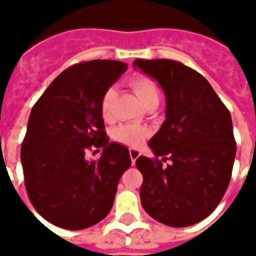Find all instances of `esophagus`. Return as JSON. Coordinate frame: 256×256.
Wrapping results in <instances>:
<instances>
[{"label": "esophagus", "instance_id": "1", "mask_svg": "<svg viewBox=\"0 0 256 256\" xmlns=\"http://www.w3.org/2000/svg\"><path fill=\"white\" fill-rule=\"evenodd\" d=\"M128 154H130V158H132V164H135V161H136V158H138L139 156H140V152H139L138 150L130 148V150H128Z\"/></svg>", "mask_w": 256, "mask_h": 256}]
</instances>
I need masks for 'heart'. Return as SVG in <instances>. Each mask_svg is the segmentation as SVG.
I'll return each instance as SVG.
<instances>
[{
	"mask_svg": "<svg viewBox=\"0 0 256 256\" xmlns=\"http://www.w3.org/2000/svg\"><path fill=\"white\" fill-rule=\"evenodd\" d=\"M130 86H132L134 92L138 96V98L144 106L148 104H151V102H158V98H160L158 88L152 79L147 78V76H135V78H132L130 80ZM114 95V90L113 88H108L102 98L100 109H102V114L105 120H109L112 116V104H113ZM147 136V128L136 124H121L120 128H116L114 134H113V138L118 143H122L124 146H130V147H138V146H140Z\"/></svg>",
	"mask_w": 256,
	"mask_h": 256,
	"instance_id": "obj_1",
	"label": "heart"
}]
</instances>
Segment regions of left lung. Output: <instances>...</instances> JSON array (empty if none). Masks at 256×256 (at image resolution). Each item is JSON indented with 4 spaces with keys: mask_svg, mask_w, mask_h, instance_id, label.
Here are the masks:
<instances>
[{
    "mask_svg": "<svg viewBox=\"0 0 256 256\" xmlns=\"http://www.w3.org/2000/svg\"><path fill=\"white\" fill-rule=\"evenodd\" d=\"M132 66L158 80L166 102L164 124L148 142L156 158L135 162L142 206L161 224L190 226L214 211L230 182L237 151L230 113L207 79L181 62L138 58Z\"/></svg>",
    "mask_w": 256,
    "mask_h": 256,
    "instance_id": "left-lung-1",
    "label": "left lung"
}]
</instances>
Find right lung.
I'll list each match as a JSON object with an SVG mask.
<instances>
[{
	"mask_svg": "<svg viewBox=\"0 0 256 256\" xmlns=\"http://www.w3.org/2000/svg\"><path fill=\"white\" fill-rule=\"evenodd\" d=\"M126 68L113 60L70 66L32 108L20 160L30 200L50 224L80 230L110 211L132 158L128 147L109 143L100 102ZM92 148H103L98 160L85 158Z\"/></svg>",
	"mask_w": 256,
	"mask_h": 256,
	"instance_id": "1",
	"label": "right lung"
}]
</instances>
